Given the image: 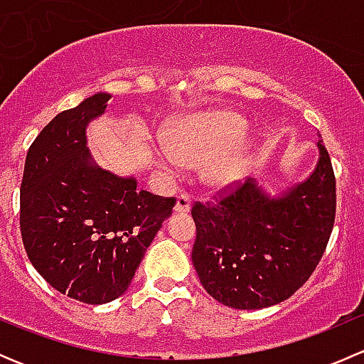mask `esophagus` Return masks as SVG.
Masks as SVG:
<instances>
[{
	"instance_id": "obj_1",
	"label": "esophagus",
	"mask_w": 364,
	"mask_h": 364,
	"mask_svg": "<svg viewBox=\"0 0 364 364\" xmlns=\"http://www.w3.org/2000/svg\"><path fill=\"white\" fill-rule=\"evenodd\" d=\"M190 208H192V197L188 193H181L176 200V213H188Z\"/></svg>"
}]
</instances>
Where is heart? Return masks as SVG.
<instances>
[{"instance_id":"b5f03b06","label":"heart","mask_w":364,"mask_h":364,"mask_svg":"<svg viewBox=\"0 0 364 364\" xmlns=\"http://www.w3.org/2000/svg\"><path fill=\"white\" fill-rule=\"evenodd\" d=\"M247 135V123L237 114L211 111L183 117L171 135L160 139L155 159L165 171L179 172L186 164H205V176L215 185H225L243 174L240 142Z\"/></svg>"}]
</instances>
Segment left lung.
Here are the masks:
<instances>
[{
  "label": "left lung",
  "mask_w": 364,
  "mask_h": 364,
  "mask_svg": "<svg viewBox=\"0 0 364 364\" xmlns=\"http://www.w3.org/2000/svg\"><path fill=\"white\" fill-rule=\"evenodd\" d=\"M315 171L280 197L255 179L192 208L197 237L192 262L209 296L237 310L289 299L317 267L336 213V181L322 144Z\"/></svg>",
  "instance_id": "8db88e82"
}]
</instances>
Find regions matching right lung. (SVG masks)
<instances>
[{"mask_svg":"<svg viewBox=\"0 0 364 364\" xmlns=\"http://www.w3.org/2000/svg\"><path fill=\"white\" fill-rule=\"evenodd\" d=\"M97 93L58 114L29 146L21 183V236L29 260L61 294L87 304L116 299L139 264L174 197L137 190L91 160L86 127L105 112Z\"/></svg>","mask_w":364,"mask_h":364,"instance_id":"right-lung-1","label":"right lung"}]
</instances>
